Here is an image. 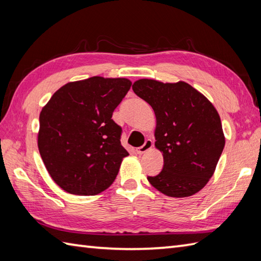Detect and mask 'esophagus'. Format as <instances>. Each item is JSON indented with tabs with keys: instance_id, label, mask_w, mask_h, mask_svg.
Segmentation results:
<instances>
[{
	"instance_id": "esophagus-1",
	"label": "esophagus",
	"mask_w": 261,
	"mask_h": 261,
	"mask_svg": "<svg viewBox=\"0 0 261 261\" xmlns=\"http://www.w3.org/2000/svg\"><path fill=\"white\" fill-rule=\"evenodd\" d=\"M151 148H152V140L151 139H147L145 141V143H143V146L137 148L136 151L139 153V154H142V153H145V152L150 150Z\"/></svg>"
}]
</instances>
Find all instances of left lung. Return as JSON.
<instances>
[{"instance_id":"1","label":"left lung","mask_w":261,"mask_h":261,"mask_svg":"<svg viewBox=\"0 0 261 261\" xmlns=\"http://www.w3.org/2000/svg\"><path fill=\"white\" fill-rule=\"evenodd\" d=\"M138 96L156 115L154 147L163 153L164 168L148 180L170 197L199 192L213 176L225 138L220 115L201 92L185 82L138 80Z\"/></svg>"}]
</instances>
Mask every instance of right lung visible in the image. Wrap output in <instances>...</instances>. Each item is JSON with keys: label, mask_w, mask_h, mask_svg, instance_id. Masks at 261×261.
I'll use <instances>...</instances> for the list:
<instances>
[{"label": "right lung", "mask_w": 261, "mask_h": 261, "mask_svg": "<svg viewBox=\"0 0 261 261\" xmlns=\"http://www.w3.org/2000/svg\"><path fill=\"white\" fill-rule=\"evenodd\" d=\"M127 79L93 76L54 93L39 116L38 148L49 175L65 192L96 195L114 181L124 157L115 108L130 90Z\"/></svg>", "instance_id": "add662e5"}]
</instances>
